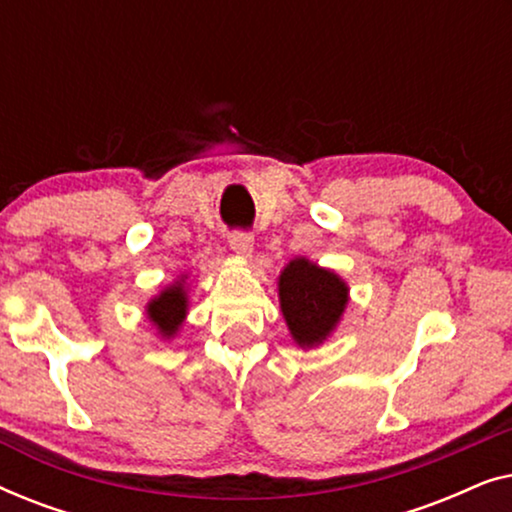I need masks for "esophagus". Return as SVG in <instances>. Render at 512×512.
<instances>
[{"label":"esophagus","mask_w":512,"mask_h":512,"mask_svg":"<svg viewBox=\"0 0 512 512\" xmlns=\"http://www.w3.org/2000/svg\"><path fill=\"white\" fill-rule=\"evenodd\" d=\"M228 242L230 247L235 249V254H240L244 258H249L251 251H254V235L247 233V230H235V233H230Z\"/></svg>","instance_id":"34e87169"}]
</instances>
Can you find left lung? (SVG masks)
I'll return each instance as SVG.
<instances>
[{"instance_id":"8db88e82","label":"left lung","mask_w":512,"mask_h":512,"mask_svg":"<svg viewBox=\"0 0 512 512\" xmlns=\"http://www.w3.org/2000/svg\"><path fill=\"white\" fill-rule=\"evenodd\" d=\"M277 289L291 338L303 349L321 345L333 333L349 300L347 284L307 258H293L286 265Z\"/></svg>"}]
</instances>
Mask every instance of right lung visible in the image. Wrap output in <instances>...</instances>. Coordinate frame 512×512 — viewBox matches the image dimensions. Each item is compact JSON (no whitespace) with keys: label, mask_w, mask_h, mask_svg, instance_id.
Here are the masks:
<instances>
[{"label":"right lung","mask_w":512,"mask_h":512,"mask_svg":"<svg viewBox=\"0 0 512 512\" xmlns=\"http://www.w3.org/2000/svg\"><path fill=\"white\" fill-rule=\"evenodd\" d=\"M188 312V296L184 289V277L174 282L158 293L156 298L146 305V314L156 324L158 333L163 338H174L179 326L184 324Z\"/></svg>","instance_id":"right-lung-1"}]
</instances>
